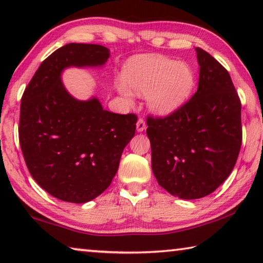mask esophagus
Masks as SVG:
<instances>
[{"label": "esophagus", "instance_id": "34e87169", "mask_svg": "<svg viewBox=\"0 0 263 263\" xmlns=\"http://www.w3.org/2000/svg\"><path fill=\"white\" fill-rule=\"evenodd\" d=\"M146 128V123H145V121L142 118H139L138 119V122H137V131L138 132H142Z\"/></svg>", "mask_w": 263, "mask_h": 263}]
</instances>
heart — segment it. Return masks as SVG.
<instances>
[{
  "mask_svg": "<svg viewBox=\"0 0 263 263\" xmlns=\"http://www.w3.org/2000/svg\"><path fill=\"white\" fill-rule=\"evenodd\" d=\"M123 77L125 82H116L119 92L131 100L130 86L137 94H147L149 108L159 115L172 114L181 108L195 87L194 70L188 64L159 55L132 58L124 66Z\"/></svg>",
  "mask_w": 263,
  "mask_h": 263,
  "instance_id": "obj_1",
  "label": "heart"
}]
</instances>
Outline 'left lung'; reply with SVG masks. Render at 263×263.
<instances>
[{
    "label": "left lung",
    "instance_id": "8db88e82",
    "mask_svg": "<svg viewBox=\"0 0 263 263\" xmlns=\"http://www.w3.org/2000/svg\"><path fill=\"white\" fill-rule=\"evenodd\" d=\"M196 52L197 91L174 112L146 119L155 179L183 199L205 197L228 179L242 141L241 102L229 72L202 48Z\"/></svg>",
    "mask_w": 263,
    "mask_h": 263
}]
</instances>
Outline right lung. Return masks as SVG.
Masks as SVG:
<instances>
[{
	"label": "right lung",
	"instance_id": "right-lung-1",
	"mask_svg": "<svg viewBox=\"0 0 263 263\" xmlns=\"http://www.w3.org/2000/svg\"><path fill=\"white\" fill-rule=\"evenodd\" d=\"M109 50L70 43L42 62L22 96L18 137L31 176L53 197L86 203L110 185L123 149L136 133L137 115L73 99L60 74L69 66H101Z\"/></svg>",
	"mask_w": 263,
	"mask_h": 263
}]
</instances>
